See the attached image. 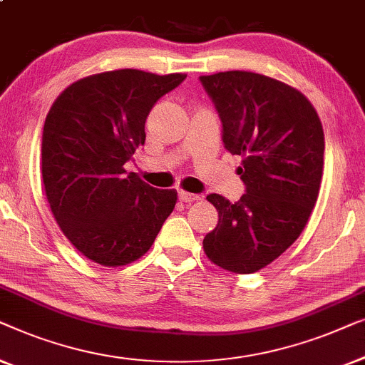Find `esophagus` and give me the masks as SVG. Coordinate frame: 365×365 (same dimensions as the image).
<instances>
[{
	"mask_svg": "<svg viewBox=\"0 0 365 365\" xmlns=\"http://www.w3.org/2000/svg\"><path fill=\"white\" fill-rule=\"evenodd\" d=\"M178 198H180L185 203H192V202H195V200H198L200 197L195 193H188V192H183V190H180V192H178Z\"/></svg>",
	"mask_w": 365,
	"mask_h": 365,
	"instance_id": "34e87169",
	"label": "esophagus"
}]
</instances>
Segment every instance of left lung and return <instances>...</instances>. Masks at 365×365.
<instances>
[{"instance_id": "1", "label": "left lung", "mask_w": 365, "mask_h": 365, "mask_svg": "<svg viewBox=\"0 0 365 365\" xmlns=\"http://www.w3.org/2000/svg\"><path fill=\"white\" fill-rule=\"evenodd\" d=\"M217 106L223 143L241 157L240 202L212 193L218 225L203 251L220 268L256 273L299 238L319 195L324 132L309 99L294 87L250 71L200 76Z\"/></svg>"}]
</instances>
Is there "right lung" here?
<instances>
[{
	"label": "right lung",
	"instance_id": "add662e5",
	"mask_svg": "<svg viewBox=\"0 0 365 365\" xmlns=\"http://www.w3.org/2000/svg\"><path fill=\"white\" fill-rule=\"evenodd\" d=\"M187 74L138 69L92 74L66 87L46 115L41 173L53 217L71 245L106 268L147 253L177 190H157L124 163L145 142L155 102Z\"/></svg>",
	"mask_w": 365,
	"mask_h": 365
}]
</instances>
